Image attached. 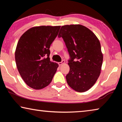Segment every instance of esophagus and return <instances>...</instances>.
Masks as SVG:
<instances>
[{
  "instance_id": "esophagus-1",
  "label": "esophagus",
  "mask_w": 122,
  "mask_h": 122,
  "mask_svg": "<svg viewBox=\"0 0 122 122\" xmlns=\"http://www.w3.org/2000/svg\"><path fill=\"white\" fill-rule=\"evenodd\" d=\"M65 63V60H62L61 62H59L58 64H59V66H61V65H62L63 64H64Z\"/></svg>"
}]
</instances>
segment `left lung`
<instances>
[{
    "instance_id": "obj_1",
    "label": "left lung",
    "mask_w": 122,
    "mask_h": 122,
    "mask_svg": "<svg viewBox=\"0 0 122 122\" xmlns=\"http://www.w3.org/2000/svg\"><path fill=\"white\" fill-rule=\"evenodd\" d=\"M63 38L70 60L67 83L77 92H86L94 86L100 75L103 62L100 41L93 32L81 25L61 27L58 35Z\"/></svg>"
}]
</instances>
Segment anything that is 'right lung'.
I'll return each instance as SVG.
<instances>
[{"mask_svg":"<svg viewBox=\"0 0 122 122\" xmlns=\"http://www.w3.org/2000/svg\"><path fill=\"white\" fill-rule=\"evenodd\" d=\"M60 27H34L25 32L18 41L15 52L16 67L30 88L41 89L52 81L59 65L50 61L49 48Z\"/></svg>","mask_w":122,"mask_h":122,"instance_id":"add662e5","label":"right lung"}]
</instances>
